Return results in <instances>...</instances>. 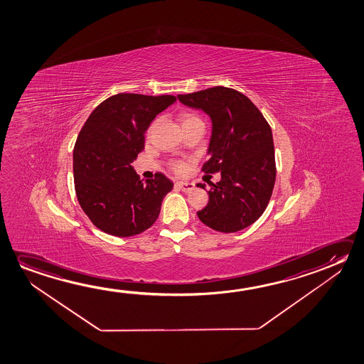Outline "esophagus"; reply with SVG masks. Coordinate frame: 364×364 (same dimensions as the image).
<instances>
[{"label": "esophagus", "instance_id": "34e87169", "mask_svg": "<svg viewBox=\"0 0 364 364\" xmlns=\"http://www.w3.org/2000/svg\"><path fill=\"white\" fill-rule=\"evenodd\" d=\"M176 187L179 188V190L183 191V192H190V191L193 190L195 188V185H192V183H188V182H176Z\"/></svg>", "mask_w": 364, "mask_h": 364}]
</instances>
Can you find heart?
I'll list each match as a JSON object with an SVG mask.
<instances>
[{
    "label": "heart",
    "instance_id": "obj_1",
    "mask_svg": "<svg viewBox=\"0 0 364 364\" xmlns=\"http://www.w3.org/2000/svg\"><path fill=\"white\" fill-rule=\"evenodd\" d=\"M193 120H198V117H197V116L192 115V114H182V115H181V122H182V124L193 122ZM173 169L176 172L181 173V172H183V171H185V164L179 162L174 163Z\"/></svg>",
    "mask_w": 364,
    "mask_h": 364
}]
</instances>
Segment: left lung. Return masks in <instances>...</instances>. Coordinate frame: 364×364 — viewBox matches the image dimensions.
I'll return each instance as SVG.
<instances>
[{
  "label": "left lung",
  "instance_id": "obj_1",
  "mask_svg": "<svg viewBox=\"0 0 364 364\" xmlns=\"http://www.w3.org/2000/svg\"><path fill=\"white\" fill-rule=\"evenodd\" d=\"M181 104L208 114L213 122L205 173L221 172L211 183L208 202L197 213L205 225L220 232H235L252 225L264 213L276 181L271 127L257 106L242 93L213 87L178 95ZM197 187L206 188L198 183Z\"/></svg>",
  "mask_w": 364,
  "mask_h": 364
}]
</instances>
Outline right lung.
Returning <instances> with one entry per match:
<instances>
[{"label":"right lung","mask_w":364,"mask_h":364,"mask_svg":"<svg viewBox=\"0 0 364 364\" xmlns=\"http://www.w3.org/2000/svg\"><path fill=\"white\" fill-rule=\"evenodd\" d=\"M176 100L119 93L98 105L82 127L73 150L75 193L93 225L106 234L133 237L158 219L173 182L162 173L143 182L132 163L144 149L150 122Z\"/></svg>","instance_id":"add662e5"}]
</instances>
